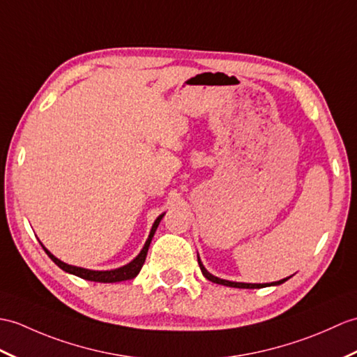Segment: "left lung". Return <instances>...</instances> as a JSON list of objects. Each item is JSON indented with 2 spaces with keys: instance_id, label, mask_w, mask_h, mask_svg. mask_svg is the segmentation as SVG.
Returning a JSON list of instances; mask_svg holds the SVG:
<instances>
[{
  "instance_id": "8db88e82",
  "label": "left lung",
  "mask_w": 357,
  "mask_h": 357,
  "mask_svg": "<svg viewBox=\"0 0 357 357\" xmlns=\"http://www.w3.org/2000/svg\"><path fill=\"white\" fill-rule=\"evenodd\" d=\"M197 263H199V268H201V271H202V275L206 278V280H210V281H213V283H216V284H222V286H229V287H238V289H260V287H268V286H278V284H283L284 281H287L289 278L291 277H287V278H283V280H280V281H273V283H263V284H259V283H238V281H229V280H223V278H219V277H214L213 273H210L208 271L205 269V266L202 264V261H201V259H199V255H197Z\"/></svg>"
}]
</instances>
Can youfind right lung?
Here are the masks:
<instances>
[{"instance_id":"right-lung-1","label":"right lung","mask_w":357,"mask_h":357,"mask_svg":"<svg viewBox=\"0 0 357 357\" xmlns=\"http://www.w3.org/2000/svg\"><path fill=\"white\" fill-rule=\"evenodd\" d=\"M164 214H165V213L160 214V216L156 218V220L153 222L151 233H149V237H147V240H146L143 250L139 251V254H138V255L135 257V259L132 260L130 263L124 264V266L117 268V269H111V271H94V269H85V268L73 266V264H68V263H65V261L57 259V257H54L52 252H50L43 243H40V242H39V243L43 245L44 251L47 252V255L50 257V259H52L62 271L68 272V273H73V275L80 277V278L88 280V281H97V283H117V281L132 280V278H135V277L138 275L141 268H143V264H144V261H146V255H147V251H149V246H151V242H152V238H153L155 231H156V228H158L161 219L164 218Z\"/></svg>"}]
</instances>
